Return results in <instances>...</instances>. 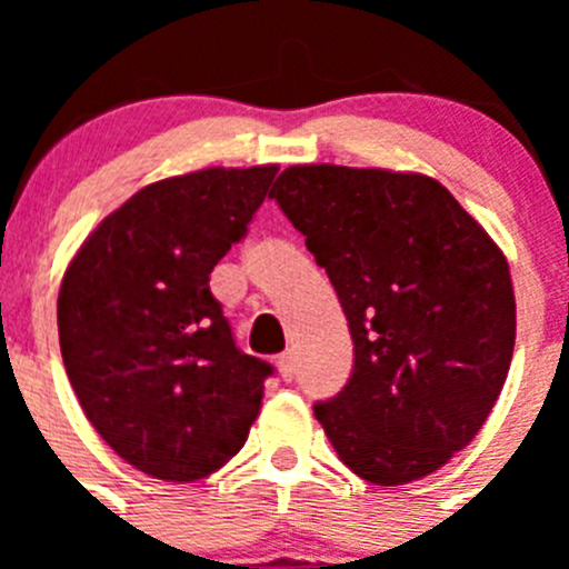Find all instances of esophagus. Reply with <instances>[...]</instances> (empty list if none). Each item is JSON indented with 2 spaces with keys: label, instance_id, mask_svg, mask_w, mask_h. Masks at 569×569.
I'll return each instance as SVG.
<instances>
[{
  "label": "esophagus",
  "instance_id": "1",
  "mask_svg": "<svg viewBox=\"0 0 569 569\" xmlns=\"http://www.w3.org/2000/svg\"><path fill=\"white\" fill-rule=\"evenodd\" d=\"M278 375H280V380H286V382H291L297 377V360H295V355L291 352H283L278 358Z\"/></svg>",
  "mask_w": 569,
  "mask_h": 569
}]
</instances>
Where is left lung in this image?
<instances>
[{
	"mask_svg": "<svg viewBox=\"0 0 569 569\" xmlns=\"http://www.w3.org/2000/svg\"><path fill=\"white\" fill-rule=\"evenodd\" d=\"M269 198L306 237L352 332V377L313 405L332 449L371 485L438 470L476 438L512 363L503 252L429 176L295 164Z\"/></svg>",
	"mask_w": 569,
	"mask_h": 569,
	"instance_id": "left-lung-1",
	"label": "left lung"
}]
</instances>
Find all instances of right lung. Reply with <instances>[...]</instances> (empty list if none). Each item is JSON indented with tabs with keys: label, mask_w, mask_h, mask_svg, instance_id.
Listing matches in <instances>:
<instances>
[{
	"label": "right lung",
	"mask_w": 569,
	"mask_h": 569,
	"mask_svg": "<svg viewBox=\"0 0 569 569\" xmlns=\"http://www.w3.org/2000/svg\"><path fill=\"white\" fill-rule=\"evenodd\" d=\"M278 168H209L131 194L68 263L57 327L96 432L153 479L194 481L244 446L274 375L233 341L209 274Z\"/></svg>",
	"instance_id": "obj_1"
}]
</instances>
